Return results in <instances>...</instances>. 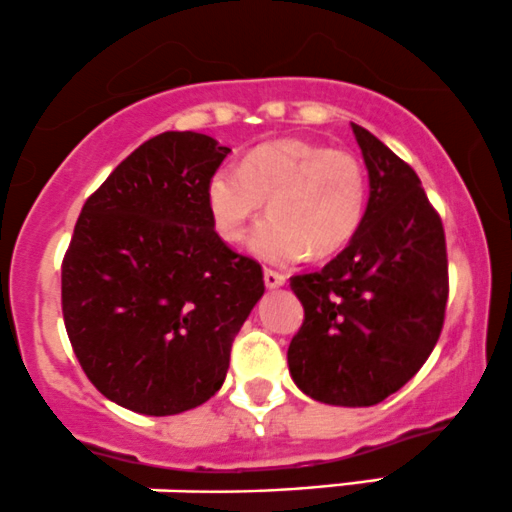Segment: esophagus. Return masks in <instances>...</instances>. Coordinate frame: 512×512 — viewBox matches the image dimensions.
<instances>
[{"instance_id":"obj_1","label":"esophagus","mask_w":512,"mask_h":512,"mask_svg":"<svg viewBox=\"0 0 512 512\" xmlns=\"http://www.w3.org/2000/svg\"><path fill=\"white\" fill-rule=\"evenodd\" d=\"M286 277L284 274L274 272V269H265V286L267 289H279V286H284Z\"/></svg>"}]
</instances>
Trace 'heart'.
<instances>
[{
  "mask_svg": "<svg viewBox=\"0 0 512 512\" xmlns=\"http://www.w3.org/2000/svg\"><path fill=\"white\" fill-rule=\"evenodd\" d=\"M269 201V218L255 228L250 250L267 265H294L308 252L328 257L355 238L367 209V172L352 153L311 140H277L255 148L240 170L221 167L206 184V209L223 243L245 238Z\"/></svg>",
  "mask_w": 512,
  "mask_h": 512,
  "instance_id": "1",
  "label": "heart"
}]
</instances>
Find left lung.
<instances>
[{
  "label": "left lung",
  "mask_w": 512,
  "mask_h": 512,
  "mask_svg": "<svg viewBox=\"0 0 512 512\" xmlns=\"http://www.w3.org/2000/svg\"><path fill=\"white\" fill-rule=\"evenodd\" d=\"M369 172L355 238L318 272L291 277L303 325L286 362L313 401L362 408L396 393L430 357L447 306V247L411 165L352 123Z\"/></svg>",
  "instance_id": "left-lung-1"
}]
</instances>
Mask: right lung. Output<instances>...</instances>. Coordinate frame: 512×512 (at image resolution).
Listing matches in <instances>:
<instances>
[{
  "label": "right lung",
  "instance_id": "obj_1",
  "mask_svg": "<svg viewBox=\"0 0 512 512\" xmlns=\"http://www.w3.org/2000/svg\"><path fill=\"white\" fill-rule=\"evenodd\" d=\"M230 148L194 131L145 140L87 199L63 260V318L109 401L177 415L223 386L230 345L265 294L223 243L206 184Z\"/></svg>",
  "mask_w": 512,
  "mask_h": 512
}]
</instances>
